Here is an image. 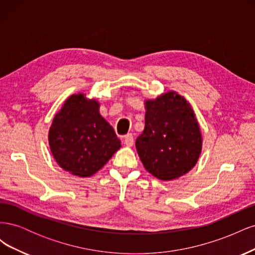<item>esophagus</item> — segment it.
I'll list each match as a JSON object with an SVG mask.
<instances>
[{"instance_id": "obj_1", "label": "esophagus", "mask_w": 255, "mask_h": 255, "mask_svg": "<svg viewBox=\"0 0 255 255\" xmlns=\"http://www.w3.org/2000/svg\"><path fill=\"white\" fill-rule=\"evenodd\" d=\"M134 143V137L132 134H128L125 136V144L128 146H132Z\"/></svg>"}]
</instances>
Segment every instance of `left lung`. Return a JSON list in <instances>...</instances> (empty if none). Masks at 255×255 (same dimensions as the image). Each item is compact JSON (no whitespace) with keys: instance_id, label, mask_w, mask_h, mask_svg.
<instances>
[{"instance_id":"left-lung-1","label":"left lung","mask_w":255,"mask_h":255,"mask_svg":"<svg viewBox=\"0 0 255 255\" xmlns=\"http://www.w3.org/2000/svg\"><path fill=\"white\" fill-rule=\"evenodd\" d=\"M145 126L136 139L144 168L159 180L177 179L191 170L201 153L202 138L186 100L168 92L145 103Z\"/></svg>"}]
</instances>
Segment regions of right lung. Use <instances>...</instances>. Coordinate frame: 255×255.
<instances>
[{
	"mask_svg": "<svg viewBox=\"0 0 255 255\" xmlns=\"http://www.w3.org/2000/svg\"><path fill=\"white\" fill-rule=\"evenodd\" d=\"M49 142L57 164L82 177L99 171L121 146L114 128L100 115L99 103L83 94L69 98L53 119Z\"/></svg>",
	"mask_w": 255,
	"mask_h": 255,
	"instance_id": "right-lung-1",
	"label": "right lung"
}]
</instances>
